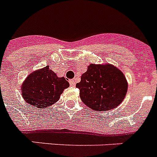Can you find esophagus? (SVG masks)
I'll list each match as a JSON object with an SVG mask.
<instances>
[{
  "mask_svg": "<svg viewBox=\"0 0 157 157\" xmlns=\"http://www.w3.org/2000/svg\"><path fill=\"white\" fill-rule=\"evenodd\" d=\"M69 84L71 86H75L76 85V81L74 80H71V81H69Z\"/></svg>",
  "mask_w": 157,
  "mask_h": 157,
  "instance_id": "34e87169",
  "label": "esophagus"
}]
</instances>
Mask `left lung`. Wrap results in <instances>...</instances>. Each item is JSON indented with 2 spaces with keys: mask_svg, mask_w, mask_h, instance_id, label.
<instances>
[{
  "mask_svg": "<svg viewBox=\"0 0 157 157\" xmlns=\"http://www.w3.org/2000/svg\"><path fill=\"white\" fill-rule=\"evenodd\" d=\"M76 87L80 90V98L88 107L106 111L123 102L128 84L123 72L114 65L90 63Z\"/></svg>",
  "mask_w": 157,
  "mask_h": 157,
  "instance_id": "8db88e82",
  "label": "left lung"
}]
</instances>
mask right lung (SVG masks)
Returning a JSON list of instances; mask_svg holds the SVG:
<instances>
[{"label":"right lung","instance_id":"1","mask_svg":"<svg viewBox=\"0 0 157 157\" xmlns=\"http://www.w3.org/2000/svg\"><path fill=\"white\" fill-rule=\"evenodd\" d=\"M69 87L64 77L46 66L32 72L21 85V94L24 100L38 108H48L60 98L63 90Z\"/></svg>","mask_w":157,"mask_h":157}]
</instances>
